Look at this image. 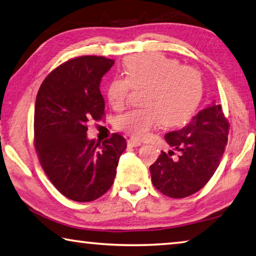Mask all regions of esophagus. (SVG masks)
Returning <instances> with one entry per match:
<instances>
[{
  "label": "esophagus",
  "instance_id": "esophagus-1",
  "mask_svg": "<svg viewBox=\"0 0 256 256\" xmlns=\"http://www.w3.org/2000/svg\"><path fill=\"white\" fill-rule=\"evenodd\" d=\"M128 146H131V148H136V146H141V142L134 140V138H130V140L128 141Z\"/></svg>",
  "mask_w": 256,
  "mask_h": 256
}]
</instances>
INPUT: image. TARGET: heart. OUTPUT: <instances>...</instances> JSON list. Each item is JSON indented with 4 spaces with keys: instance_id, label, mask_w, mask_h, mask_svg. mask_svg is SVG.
<instances>
[{
    "instance_id": "1",
    "label": "heart",
    "mask_w": 256,
    "mask_h": 256,
    "mask_svg": "<svg viewBox=\"0 0 256 256\" xmlns=\"http://www.w3.org/2000/svg\"><path fill=\"white\" fill-rule=\"evenodd\" d=\"M124 78H115L107 88L110 106L120 110L130 90L144 88V108L120 115L116 126L136 138H146L158 125L175 126L196 112L202 96V79L190 66H180L175 60L158 54L130 58L124 66Z\"/></svg>"
}]
</instances>
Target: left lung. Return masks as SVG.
<instances>
[{"label": "left lung", "instance_id": "obj_1", "mask_svg": "<svg viewBox=\"0 0 256 256\" xmlns=\"http://www.w3.org/2000/svg\"><path fill=\"white\" fill-rule=\"evenodd\" d=\"M228 128L222 105L212 102L183 128L168 132L164 140L172 150L168 154L162 151L150 166L154 188L174 198L200 190L219 166L227 144ZM174 150L180 152L177 160L171 158Z\"/></svg>", "mask_w": 256, "mask_h": 256}]
</instances>
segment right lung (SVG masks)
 <instances>
[{
	"instance_id": "add662e5",
	"label": "right lung",
	"mask_w": 256,
	"mask_h": 256,
	"mask_svg": "<svg viewBox=\"0 0 256 256\" xmlns=\"http://www.w3.org/2000/svg\"><path fill=\"white\" fill-rule=\"evenodd\" d=\"M114 63L102 56L72 58L56 68L38 90L34 146L52 183L72 201L90 202L104 196L126 149L120 134L102 144L86 136L89 120L104 115L99 86Z\"/></svg>"
}]
</instances>
